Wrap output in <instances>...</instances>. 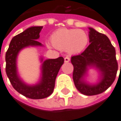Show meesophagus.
<instances>
[{
    "instance_id": "34e87169",
    "label": "esophagus",
    "mask_w": 121,
    "mask_h": 121,
    "mask_svg": "<svg viewBox=\"0 0 121 121\" xmlns=\"http://www.w3.org/2000/svg\"><path fill=\"white\" fill-rule=\"evenodd\" d=\"M69 60H70V58H69V56H65V62H69Z\"/></svg>"
}]
</instances>
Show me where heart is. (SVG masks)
Here are the masks:
<instances>
[{
	"mask_svg": "<svg viewBox=\"0 0 121 121\" xmlns=\"http://www.w3.org/2000/svg\"><path fill=\"white\" fill-rule=\"evenodd\" d=\"M89 38L86 32L79 29L61 28L51 35V42L54 47L66 50L74 54L81 52L86 48Z\"/></svg>",
	"mask_w": 121,
	"mask_h": 121,
	"instance_id": "obj_1",
	"label": "heart"
}]
</instances>
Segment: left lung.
<instances>
[{"instance_id":"1","label":"left lung","mask_w":121,"mask_h":121,"mask_svg":"<svg viewBox=\"0 0 121 121\" xmlns=\"http://www.w3.org/2000/svg\"><path fill=\"white\" fill-rule=\"evenodd\" d=\"M90 44L81 54L71 57L73 65V78L76 89L87 96L99 94L105 91L114 82L118 72L115 49L105 35L89 28ZM88 66L100 69L102 78L99 84L89 85L83 80Z\"/></svg>"}]
</instances>
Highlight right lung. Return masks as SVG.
<instances>
[{
    "label": "right lung",
    "mask_w": 121,
    "mask_h": 121,
    "mask_svg": "<svg viewBox=\"0 0 121 121\" xmlns=\"http://www.w3.org/2000/svg\"><path fill=\"white\" fill-rule=\"evenodd\" d=\"M42 28L43 27H32L14 36L6 53V73L12 86L19 94L33 99H44L53 93L56 75L64 63V58L62 56L44 61L42 65V78L40 82L35 86H27L18 77L16 65L18 53L29 46H42L37 41Z\"/></svg>",
    "instance_id": "right-lung-1"
}]
</instances>
